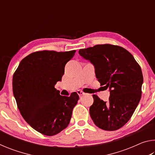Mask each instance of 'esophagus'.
<instances>
[{
  "mask_svg": "<svg viewBox=\"0 0 155 155\" xmlns=\"http://www.w3.org/2000/svg\"><path fill=\"white\" fill-rule=\"evenodd\" d=\"M77 92V94H78V96H83V95H84V94H85V93H84L83 91H80V90H78Z\"/></svg>",
  "mask_w": 155,
  "mask_h": 155,
  "instance_id": "34e87169",
  "label": "esophagus"
}]
</instances>
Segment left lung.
<instances>
[{"label":"left lung","instance_id":"1","mask_svg":"<svg viewBox=\"0 0 155 155\" xmlns=\"http://www.w3.org/2000/svg\"><path fill=\"white\" fill-rule=\"evenodd\" d=\"M78 53L94 65L98 81L110 91L107 102L93 95L91 119L103 130L119 129L130 120L141 99L143 74L140 65L127 50L111 44L80 49Z\"/></svg>","mask_w":155,"mask_h":155}]
</instances>
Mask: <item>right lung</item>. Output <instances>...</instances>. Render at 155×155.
<instances>
[{"instance_id":"1","label":"right lung","mask_w":155,"mask_h":155,"mask_svg":"<svg viewBox=\"0 0 155 155\" xmlns=\"http://www.w3.org/2000/svg\"><path fill=\"white\" fill-rule=\"evenodd\" d=\"M76 51H42L25 57L13 76V92L21 115L31 127L47 136L58 134L69 124L79 96L59 94L54 88L65 65Z\"/></svg>"}]
</instances>
